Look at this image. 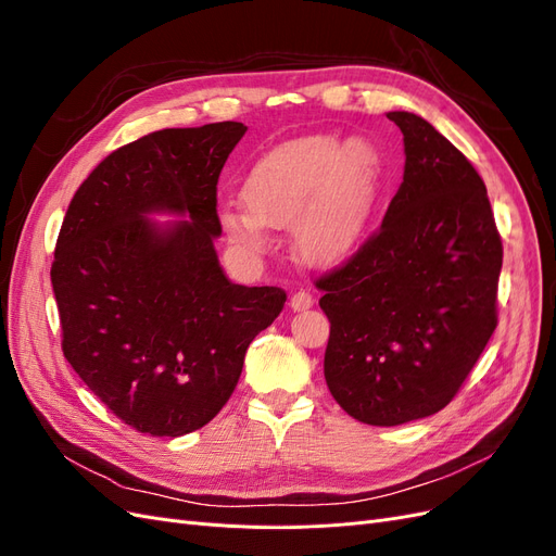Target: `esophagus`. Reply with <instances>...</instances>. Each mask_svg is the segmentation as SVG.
<instances>
[{
  "label": "esophagus",
  "instance_id": "obj_1",
  "mask_svg": "<svg viewBox=\"0 0 556 556\" xmlns=\"http://www.w3.org/2000/svg\"><path fill=\"white\" fill-rule=\"evenodd\" d=\"M313 306V294L306 292V290H299L292 294L290 299V308L296 313V311H308Z\"/></svg>",
  "mask_w": 556,
  "mask_h": 556
}]
</instances>
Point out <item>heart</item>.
Segmentation results:
<instances>
[{"mask_svg":"<svg viewBox=\"0 0 556 556\" xmlns=\"http://www.w3.org/2000/svg\"><path fill=\"white\" fill-rule=\"evenodd\" d=\"M380 160L366 141L313 134L262 155L243 185V204H225L220 225L248 252L266 250V227L294 225L299 257L313 266L345 262L371 220Z\"/></svg>","mask_w":556,"mask_h":556,"instance_id":"b5f03b06","label":"heart"}]
</instances>
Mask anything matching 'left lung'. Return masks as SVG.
Returning <instances> with one entry per match:
<instances>
[{
	"mask_svg": "<svg viewBox=\"0 0 556 556\" xmlns=\"http://www.w3.org/2000/svg\"><path fill=\"white\" fill-rule=\"evenodd\" d=\"M403 182L382 225L315 285L329 317L325 380L364 425L443 410L496 329L503 245L478 172L425 117L392 111Z\"/></svg>",
	"mask_w": 556,
	"mask_h": 556,
	"instance_id": "8db88e82",
	"label": "left lung"
}]
</instances>
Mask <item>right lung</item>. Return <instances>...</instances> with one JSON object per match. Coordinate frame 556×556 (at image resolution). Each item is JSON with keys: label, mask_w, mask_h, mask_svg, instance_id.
Returning <instances> with one entry per match:
<instances>
[{"label": "right lung", "mask_w": 556, "mask_h": 556, "mask_svg": "<svg viewBox=\"0 0 556 556\" xmlns=\"http://www.w3.org/2000/svg\"><path fill=\"white\" fill-rule=\"evenodd\" d=\"M243 123L160 129L94 166L50 268L62 352L125 425L197 431L223 410L245 350L280 315V288L233 285L215 252L217 178ZM150 212L185 214L157 226Z\"/></svg>", "instance_id": "obj_1"}]
</instances>
